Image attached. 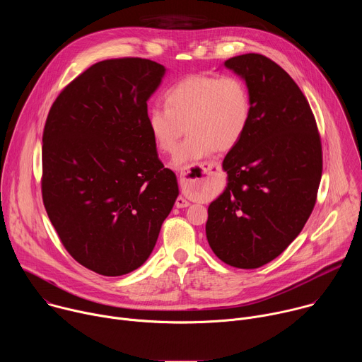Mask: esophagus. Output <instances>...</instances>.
Segmentation results:
<instances>
[{"mask_svg":"<svg viewBox=\"0 0 362 362\" xmlns=\"http://www.w3.org/2000/svg\"><path fill=\"white\" fill-rule=\"evenodd\" d=\"M216 170H219V165L216 162H200L193 166H186L180 170L179 182L183 187H193L199 182V177H203L204 175L214 173ZM189 204L190 203L182 196H179L175 202L176 208H187Z\"/></svg>","mask_w":362,"mask_h":362,"instance_id":"obj_1","label":"esophagus"}]
</instances>
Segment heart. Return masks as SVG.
<instances>
[{
  "label": "heart",
  "instance_id": "1",
  "mask_svg": "<svg viewBox=\"0 0 362 362\" xmlns=\"http://www.w3.org/2000/svg\"><path fill=\"white\" fill-rule=\"evenodd\" d=\"M250 116V91L240 77L194 74L166 93V107L148 112V127L158 148L173 153L187 126L189 136L173 160L176 168H186L218 148L236 146Z\"/></svg>",
  "mask_w": 362,
  "mask_h": 362
}]
</instances>
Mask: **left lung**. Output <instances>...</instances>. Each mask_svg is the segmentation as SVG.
Here are the masks:
<instances>
[{
  "mask_svg": "<svg viewBox=\"0 0 362 362\" xmlns=\"http://www.w3.org/2000/svg\"><path fill=\"white\" fill-rule=\"evenodd\" d=\"M250 91V123L223 160L225 192L209 204L206 238L225 264L259 268L300 233L317 202L322 146L314 113L291 76L262 54L225 62Z\"/></svg>",
  "mask_w": 362,
  "mask_h": 362,
  "instance_id": "left-lung-1",
  "label": "left lung"
}]
</instances>
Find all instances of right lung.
Instances as JSON below:
<instances>
[{
    "label": "right lung",
    "instance_id": "right-lung-1",
    "mask_svg": "<svg viewBox=\"0 0 362 362\" xmlns=\"http://www.w3.org/2000/svg\"><path fill=\"white\" fill-rule=\"evenodd\" d=\"M165 71L139 57L98 62L63 88L45 120L44 208L67 252L100 275L146 262L179 194L148 127L147 100Z\"/></svg>",
    "mask_w": 362,
    "mask_h": 362
}]
</instances>
